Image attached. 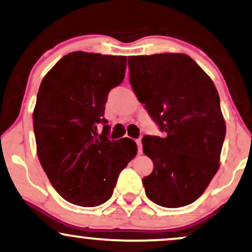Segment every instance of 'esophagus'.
I'll list each match as a JSON object with an SVG mask.
<instances>
[{"instance_id":"obj_1","label":"esophagus","mask_w":252,"mask_h":252,"mask_svg":"<svg viewBox=\"0 0 252 252\" xmlns=\"http://www.w3.org/2000/svg\"><path fill=\"white\" fill-rule=\"evenodd\" d=\"M137 143V146H138V155H142L143 154V148H142V141L141 139H137L136 141Z\"/></svg>"}]
</instances>
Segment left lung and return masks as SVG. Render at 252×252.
Wrapping results in <instances>:
<instances>
[{"instance_id":"8db88e82","label":"left lung","mask_w":252,"mask_h":252,"mask_svg":"<svg viewBox=\"0 0 252 252\" xmlns=\"http://www.w3.org/2000/svg\"><path fill=\"white\" fill-rule=\"evenodd\" d=\"M128 66L137 98L165 132L142 139L154 163L143 178L146 196L166 208L189 205L220 167L225 123L214 82L183 53L129 57Z\"/></svg>"}]
</instances>
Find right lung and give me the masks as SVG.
<instances>
[{"label": "right lung", "instance_id": "1", "mask_svg": "<svg viewBox=\"0 0 252 252\" xmlns=\"http://www.w3.org/2000/svg\"><path fill=\"white\" fill-rule=\"evenodd\" d=\"M126 57L82 51L63 56L41 81L33 110L37 155L50 183L66 201L102 205L120 172L137 154L130 138L110 141L104 106L123 81ZM105 124L97 133V124Z\"/></svg>", "mask_w": 252, "mask_h": 252}]
</instances>
